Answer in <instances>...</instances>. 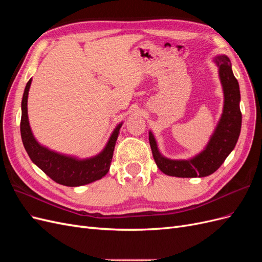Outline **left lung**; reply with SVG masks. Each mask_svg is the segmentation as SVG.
I'll list each match as a JSON object with an SVG mask.
<instances>
[{"instance_id":"1","label":"left lung","mask_w":262,"mask_h":262,"mask_svg":"<svg viewBox=\"0 0 262 262\" xmlns=\"http://www.w3.org/2000/svg\"><path fill=\"white\" fill-rule=\"evenodd\" d=\"M213 61L219 68L224 104L215 129L201 152L189 160H170L160 152L153 132L148 131V141L154 161L161 171L168 176L193 178L211 175L224 163L238 141L242 129L239 85L234 76L231 60L227 55H216Z\"/></svg>"}]
</instances>
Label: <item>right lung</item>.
I'll return each instance as SVG.
<instances>
[{"instance_id":"1","label":"right lung","mask_w":262,"mask_h":262,"mask_svg":"<svg viewBox=\"0 0 262 262\" xmlns=\"http://www.w3.org/2000/svg\"><path fill=\"white\" fill-rule=\"evenodd\" d=\"M30 85L31 78L26 84L25 91H24L20 119L21 141L30 160L52 180L68 187L89 185L91 182L106 176L109 171L110 164H112L116 141L120 133L122 122L119 123L114 129L106 146L97 155L89 158H78L76 156L55 152V150L39 143L31 131L27 110Z\"/></svg>"}]
</instances>
